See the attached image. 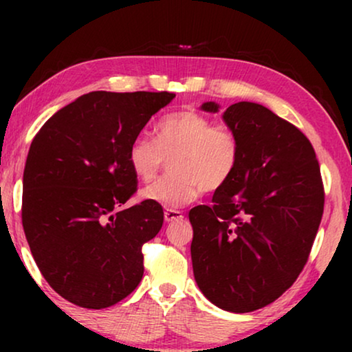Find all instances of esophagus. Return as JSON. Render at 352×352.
Returning a JSON list of instances; mask_svg holds the SVG:
<instances>
[{"instance_id":"obj_1","label":"esophagus","mask_w":352,"mask_h":352,"mask_svg":"<svg viewBox=\"0 0 352 352\" xmlns=\"http://www.w3.org/2000/svg\"><path fill=\"white\" fill-rule=\"evenodd\" d=\"M182 219V213L177 210H166L165 211V221L166 223H173V221Z\"/></svg>"}]
</instances>
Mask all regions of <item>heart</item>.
<instances>
[{
    "mask_svg": "<svg viewBox=\"0 0 352 352\" xmlns=\"http://www.w3.org/2000/svg\"><path fill=\"white\" fill-rule=\"evenodd\" d=\"M165 160L170 173L141 195L163 208H181L232 179L240 160L239 136L195 110L168 113L157 123L155 138L141 133L128 148L129 166L142 182L152 181Z\"/></svg>",
    "mask_w": 352,
    "mask_h": 352,
    "instance_id": "b5f03b06",
    "label": "heart"
}]
</instances>
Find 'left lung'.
Returning a JSON list of instances; mask_svg holds the SVG:
<instances>
[{"mask_svg": "<svg viewBox=\"0 0 352 352\" xmlns=\"http://www.w3.org/2000/svg\"><path fill=\"white\" fill-rule=\"evenodd\" d=\"M223 118L239 136V166L213 205L189 211L190 254L201 293L242 314L271 305L300 276L324 213V184L314 147L295 124L254 102L232 104Z\"/></svg>", "mask_w": 352, "mask_h": 352, "instance_id": "8db88e82", "label": "left lung"}]
</instances>
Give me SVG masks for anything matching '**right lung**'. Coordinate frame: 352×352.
Instances as JSON below:
<instances>
[{
	"mask_svg": "<svg viewBox=\"0 0 352 352\" xmlns=\"http://www.w3.org/2000/svg\"><path fill=\"white\" fill-rule=\"evenodd\" d=\"M175 96L93 91L33 138L23 170V232L46 282L76 306H113L141 282L142 245L162 229L163 208L148 200L123 208L138 190L128 148Z\"/></svg>",
	"mask_w": 352,
	"mask_h": 352,
	"instance_id": "obj_1",
	"label": "right lung"
}]
</instances>
